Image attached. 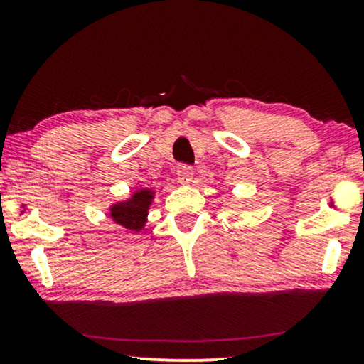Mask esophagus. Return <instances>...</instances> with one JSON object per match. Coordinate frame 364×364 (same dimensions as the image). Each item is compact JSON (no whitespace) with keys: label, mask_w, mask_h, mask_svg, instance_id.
Returning <instances> with one entry per match:
<instances>
[{"label":"esophagus","mask_w":364,"mask_h":364,"mask_svg":"<svg viewBox=\"0 0 364 364\" xmlns=\"http://www.w3.org/2000/svg\"><path fill=\"white\" fill-rule=\"evenodd\" d=\"M176 176L181 185H188V183H191V179H193V169L186 164H179L176 169Z\"/></svg>","instance_id":"34e87169"}]
</instances>
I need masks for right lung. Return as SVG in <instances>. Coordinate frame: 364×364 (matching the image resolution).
Wrapping results in <instances>:
<instances>
[{"label": "right lung", "mask_w": 364, "mask_h": 364, "mask_svg": "<svg viewBox=\"0 0 364 364\" xmlns=\"http://www.w3.org/2000/svg\"><path fill=\"white\" fill-rule=\"evenodd\" d=\"M154 195H156V191L150 190V188L135 190L128 200L112 203L109 207V217L128 231L140 232L147 224L149 208L154 202Z\"/></svg>", "instance_id": "right-lung-1"}]
</instances>
